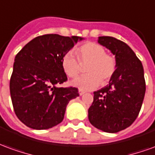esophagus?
<instances>
[{
	"label": "esophagus",
	"instance_id": "esophagus-1",
	"mask_svg": "<svg viewBox=\"0 0 155 155\" xmlns=\"http://www.w3.org/2000/svg\"><path fill=\"white\" fill-rule=\"evenodd\" d=\"M84 93H85V92H84V91H82V90H79V94H80V95H83Z\"/></svg>",
	"mask_w": 155,
	"mask_h": 155
}]
</instances>
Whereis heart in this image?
<instances>
[{
	"mask_svg": "<svg viewBox=\"0 0 155 155\" xmlns=\"http://www.w3.org/2000/svg\"><path fill=\"white\" fill-rule=\"evenodd\" d=\"M75 54L70 51L64 54L61 65L70 78H74L81 71V64H85L86 74L75 79L72 84L82 91H91L98 87L101 82L105 84L115 73L116 59L113 54L105 52L103 45L96 42H86L75 49Z\"/></svg>",
	"mask_w": 155,
	"mask_h": 155,
	"instance_id": "heart-1",
	"label": "heart"
}]
</instances>
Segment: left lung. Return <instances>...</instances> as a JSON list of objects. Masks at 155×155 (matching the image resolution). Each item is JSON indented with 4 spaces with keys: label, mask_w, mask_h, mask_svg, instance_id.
Returning a JSON list of instances; mask_svg holds the SVG:
<instances>
[{
    "label": "left lung",
    "mask_w": 155,
    "mask_h": 155,
    "mask_svg": "<svg viewBox=\"0 0 155 155\" xmlns=\"http://www.w3.org/2000/svg\"><path fill=\"white\" fill-rule=\"evenodd\" d=\"M98 42L115 55L117 68L109 84L94 92L89 120L99 130L117 133L130 126L139 115L146 85L141 61L123 41L100 36Z\"/></svg>",
    "instance_id": "left-lung-1"
}]
</instances>
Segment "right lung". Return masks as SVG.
I'll list each match as a JSON object with an SVG mask.
<instances>
[{"instance_id":"add662e5","label":"right lung","mask_w":155,"mask_h":155,"mask_svg":"<svg viewBox=\"0 0 155 155\" xmlns=\"http://www.w3.org/2000/svg\"><path fill=\"white\" fill-rule=\"evenodd\" d=\"M80 36L47 34L34 38L15 55L10 92L16 116L26 126L46 130L64 119L71 100L79 96L75 87H57L67 76L61 60Z\"/></svg>"}]
</instances>
